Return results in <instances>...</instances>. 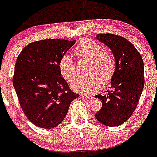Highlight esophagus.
I'll list each match as a JSON object with an SVG mask.
<instances>
[{
  "instance_id": "obj_1",
  "label": "esophagus",
  "mask_w": 157,
  "mask_h": 157,
  "mask_svg": "<svg viewBox=\"0 0 157 157\" xmlns=\"http://www.w3.org/2000/svg\"><path fill=\"white\" fill-rule=\"evenodd\" d=\"M81 97H82V98H86V99H92V98H93V97H92V96H89V95L84 94H81Z\"/></svg>"
}]
</instances>
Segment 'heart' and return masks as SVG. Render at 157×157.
<instances>
[{
  "label": "heart",
  "instance_id": "1",
  "mask_svg": "<svg viewBox=\"0 0 157 157\" xmlns=\"http://www.w3.org/2000/svg\"><path fill=\"white\" fill-rule=\"evenodd\" d=\"M77 57L90 60L87 77H80L72 83V88L81 93H93L99 88L101 82L104 84L110 83L116 70L115 59L110 52L105 51L101 44L94 40L83 39L75 48ZM60 74L70 83L77 77L75 63L70 56L65 54L59 62Z\"/></svg>",
  "mask_w": 157,
  "mask_h": 157
}]
</instances>
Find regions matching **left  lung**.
<instances>
[{"label":"left lung","instance_id":"8db88e82","mask_svg":"<svg viewBox=\"0 0 157 157\" xmlns=\"http://www.w3.org/2000/svg\"><path fill=\"white\" fill-rule=\"evenodd\" d=\"M97 38L112 49L116 70L111 81L112 90L95 96L102 102L95 117L103 125L118 126L132 116L138 105L145 83L144 64L139 51L122 36L106 33Z\"/></svg>","mask_w":157,"mask_h":157}]
</instances>
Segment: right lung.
Here are the masks:
<instances>
[{
	"label": "right lung",
	"mask_w": 157,
	"mask_h": 157,
	"mask_svg": "<svg viewBox=\"0 0 157 157\" xmlns=\"http://www.w3.org/2000/svg\"><path fill=\"white\" fill-rule=\"evenodd\" d=\"M76 41L43 39L29 43L17 58L13 85L28 119L42 128H55L80 95L61 77L59 62Z\"/></svg>",
	"instance_id": "1"
}]
</instances>
